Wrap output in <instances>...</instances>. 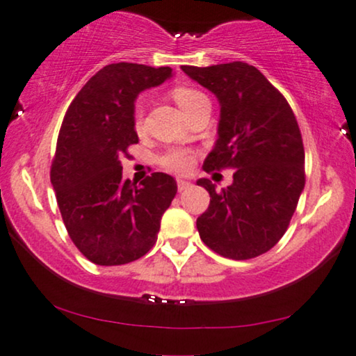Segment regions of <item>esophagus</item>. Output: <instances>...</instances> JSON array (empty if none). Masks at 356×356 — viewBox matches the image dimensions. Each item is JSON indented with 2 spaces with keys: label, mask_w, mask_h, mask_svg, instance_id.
<instances>
[{
  "label": "esophagus",
  "mask_w": 356,
  "mask_h": 356,
  "mask_svg": "<svg viewBox=\"0 0 356 356\" xmlns=\"http://www.w3.org/2000/svg\"><path fill=\"white\" fill-rule=\"evenodd\" d=\"M177 184H178V191L181 193V191H184V189H188L189 186H191V181H188V179L178 178L177 179Z\"/></svg>",
  "instance_id": "esophagus-1"
}]
</instances>
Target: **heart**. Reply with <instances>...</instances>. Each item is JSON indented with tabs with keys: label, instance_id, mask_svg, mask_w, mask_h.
<instances>
[{
	"label": "heart",
	"instance_id": "b5f03b06",
	"mask_svg": "<svg viewBox=\"0 0 356 356\" xmlns=\"http://www.w3.org/2000/svg\"><path fill=\"white\" fill-rule=\"evenodd\" d=\"M172 97L173 100L177 102L179 108H181L183 113H186V111L191 110L194 105L206 99V95L201 94L199 90L189 89V87L183 86L175 87L172 90ZM134 124L138 129H140V126H143V108H140V105L136 106L134 110ZM160 163H162L165 168L172 170V172L186 173L193 168L194 155L189 152V150L184 149H172L160 157Z\"/></svg>",
	"mask_w": 356,
	"mask_h": 356
}]
</instances>
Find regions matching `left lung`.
Segmentation results:
<instances>
[{"mask_svg": "<svg viewBox=\"0 0 356 356\" xmlns=\"http://www.w3.org/2000/svg\"><path fill=\"white\" fill-rule=\"evenodd\" d=\"M181 70L220 105L217 140L204 170H236L220 193L211 179L196 181L211 196L207 211L197 217L199 236L230 259L264 254L284 236L305 188V149L293 111L248 63Z\"/></svg>", "mask_w": 356, "mask_h": 356, "instance_id": "8db88e82", "label": "left lung"}]
</instances>
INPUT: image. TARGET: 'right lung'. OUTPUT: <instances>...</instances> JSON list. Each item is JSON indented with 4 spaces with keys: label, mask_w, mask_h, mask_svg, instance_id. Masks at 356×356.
I'll use <instances>...</instances> for the list:
<instances>
[{
    "label": "right lung",
    "mask_w": 356,
    "mask_h": 356,
    "mask_svg": "<svg viewBox=\"0 0 356 356\" xmlns=\"http://www.w3.org/2000/svg\"><path fill=\"white\" fill-rule=\"evenodd\" d=\"M172 76L167 66L113 63L90 77L63 120L50 178L72 243L94 264H128L157 241L177 181L157 172L138 186L123 179L120 159L139 143L138 95Z\"/></svg>",
    "instance_id": "1"
}]
</instances>
